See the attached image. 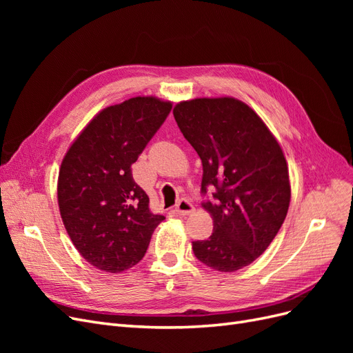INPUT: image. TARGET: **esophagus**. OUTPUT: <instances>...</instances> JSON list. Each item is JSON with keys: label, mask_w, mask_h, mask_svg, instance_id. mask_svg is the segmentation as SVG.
<instances>
[{"label": "esophagus", "mask_w": 353, "mask_h": 353, "mask_svg": "<svg viewBox=\"0 0 353 353\" xmlns=\"http://www.w3.org/2000/svg\"><path fill=\"white\" fill-rule=\"evenodd\" d=\"M175 210H176L178 215H190V213L194 210V206L191 205V203H190L187 199H181V200L176 203Z\"/></svg>", "instance_id": "1"}]
</instances>
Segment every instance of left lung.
Returning a JSON list of instances; mask_svg holds the SVG:
<instances>
[{
    "label": "left lung",
    "instance_id": "obj_1",
    "mask_svg": "<svg viewBox=\"0 0 353 353\" xmlns=\"http://www.w3.org/2000/svg\"><path fill=\"white\" fill-rule=\"evenodd\" d=\"M185 140L201 159V203L213 219L208 240L193 241L209 268L234 272L266 250L285 219L290 181L280 144L240 100L196 99L174 108Z\"/></svg>",
    "mask_w": 353,
    "mask_h": 353
}]
</instances>
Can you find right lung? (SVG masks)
<instances>
[{
    "label": "right lung",
    "instance_id": "obj_1",
    "mask_svg": "<svg viewBox=\"0 0 353 353\" xmlns=\"http://www.w3.org/2000/svg\"><path fill=\"white\" fill-rule=\"evenodd\" d=\"M172 109L169 101L134 97L100 112L61 162L57 199L72 243L92 266L122 272L140 262L162 215L148 209L132 178L143 153Z\"/></svg>",
    "mask_w": 353,
    "mask_h": 353
}]
</instances>
